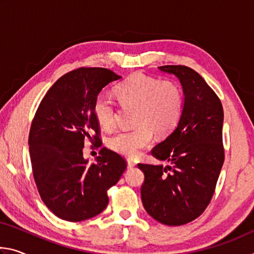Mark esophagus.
<instances>
[{
  "instance_id": "34e87169",
  "label": "esophagus",
  "mask_w": 254,
  "mask_h": 254,
  "mask_svg": "<svg viewBox=\"0 0 254 254\" xmlns=\"http://www.w3.org/2000/svg\"><path fill=\"white\" fill-rule=\"evenodd\" d=\"M136 165L135 161L131 160V159H127V168H133Z\"/></svg>"
}]
</instances>
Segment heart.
<instances>
[{
  "instance_id": "obj_1",
  "label": "heart",
  "mask_w": 254,
  "mask_h": 254,
  "mask_svg": "<svg viewBox=\"0 0 254 254\" xmlns=\"http://www.w3.org/2000/svg\"><path fill=\"white\" fill-rule=\"evenodd\" d=\"M115 94L124 107L135 109L133 130L112 135L107 145L122 156L134 159L152 142L153 132L166 135L177 126L184 110V93L180 86L141 72L119 84ZM94 117L104 128L115 126L114 103L106 95H98L93 105Z\"/></svg>"
}]
</instances>
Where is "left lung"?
I'll list each match as a JSON object with an SVG mask.
<instances>
[{
	"label": "left lung",
	"instance_id": "left-lung-1",
	"mask_svg": "<svg viewBox=\"0 0 254 254\" xmlns=\"http://www.w3.org/2000/svg\"><path fill=\"white\" fill-rule=\"evenodd\" d=\"M159 70L179 79L184 110L176 127L151 151L169 165H137L144 174L141 199L154 220L178 226L198 217L212 199L224 162V113L220 98L198 72L171 65Z\"/></svg>",
	"mask_w": 254,
	"mask_h": 254
}]
</instances>
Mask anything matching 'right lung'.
<instances>
[{"label": "right lung", "instance_id": "right-lung-1", "mask_svg": "<svg viewBox=\"0 0 254 254\" xmlns=\"http://www.w3.org/2000/svg\"><path fill=\"white\" fill-rule=\"evenodd\" d=\"M120 78L106 68L72 70L51 86L34 115L29 134L34 182L47 207L62 220L80 222L102 213L107 189L127 168L126 160L106 148L95 162L83 156L85 139L101 141L94 101Z\"/></svg>", "mask_w": 254, "mask_h": 254}]
</instances>
